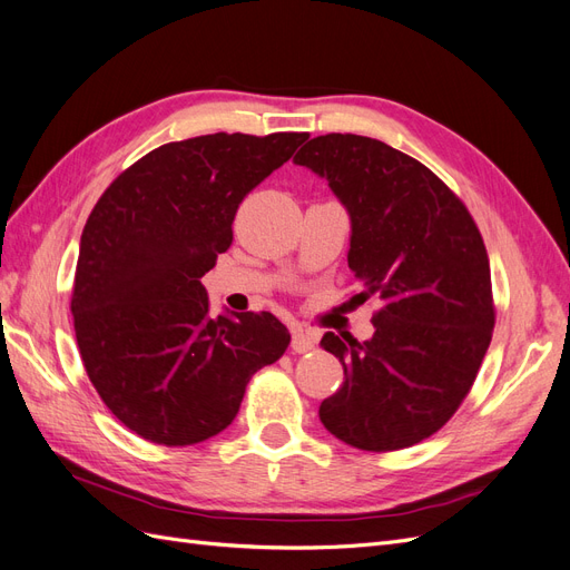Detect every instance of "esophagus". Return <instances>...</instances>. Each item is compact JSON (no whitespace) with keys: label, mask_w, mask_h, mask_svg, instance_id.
<instances>
[{"label":"esophagus","mask_w":570,"mask_h":570,"mask_svg":"<svg viewBox=\"0 0 570 570\" xmlns=\"http://www.w3.org/2000/svg\"><path fill=\"white\" fill-rule=\"evenodd\" d=\"M316 333L312 331H304V327H295L292 331V350H295L297 354H304V352H312L316 347Z\"/></svg>","instance_id":"1"}]
</instances>
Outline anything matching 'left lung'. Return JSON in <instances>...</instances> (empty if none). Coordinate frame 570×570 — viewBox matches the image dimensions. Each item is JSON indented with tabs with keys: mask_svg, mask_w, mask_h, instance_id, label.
<instances>
[{
	"mask_svg": "<svg viewBox=\"0 0 570 570\" xmlns=\"http://www.w3.org/2000/svg\"><path fill=\"white\" fill-rule=\"evenodd\" d=\"M295 164L325 178L350 214L356 297L383 302L371 340L323 335L344 383L321 402V423L356 450H404L454 416L490 347L485 243L433 170L373 137L318 135Z\"/></svg>",
	"mask_w": 570,
	"mask_h": 570,
	"instance_id": "left-lung-1",
	"label": "left lung"
}]
</instances>
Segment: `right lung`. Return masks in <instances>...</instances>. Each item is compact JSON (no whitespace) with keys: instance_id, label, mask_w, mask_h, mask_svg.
<instances>
[{"instance_id":"obj_1","label":"right lung","mask_w":570,"mask_h":570,"mask_svg":"<svg viewBox=\"0 0 570 570\" xmlns=\"http://www.w3.org/2000/svg\"><path fill=\"white\" fill-rule=\"evenodd\" d=\"M308 132H214L168 142L124 170L80 237L71 314L101 402L140 438L185 446L237 416L249 377L278 361L268 312L209 316L202 275L233 243L237 206Z\"/></svg>"}]
</instances>
